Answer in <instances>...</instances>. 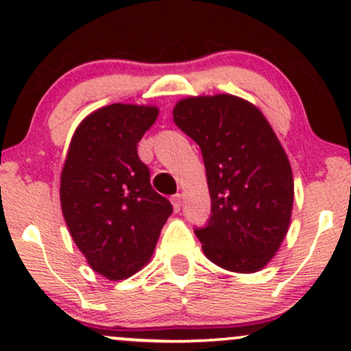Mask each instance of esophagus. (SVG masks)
I'll use <instances>...</instances> for the list:
<instances>
[{
  "label": "esophagus",
  "mask_w": 351,
  "mask_h": 351,
  "mask_svg": "<svg viewBox=\"0 0 351 351\" xmlns=\"http://www.w3.org/2000/svg\"><path fill=\"white\" fill-rule=\"evenodd\" d=\"M181 203H183V201H181V195H180V193H178V195L171 196V204H173V209H175L176 213H178L180 209H181Z\"/></svg>",
  "instance_id": "1"
}]
</instances>
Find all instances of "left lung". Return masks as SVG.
<instances>
[{
    "label": "left lung",
    "instance_id": "1",
    "mask_svg": "<svg viewBox=\"0 0 351 351\" xmlns=\"http://www.w3.org/2000/svg\"><path fill=\"white\" fill-rule=\"evenodd\" d=\"M173 120L203 153L211 217L195 229L211 263L251 274L269 264L289 231L293 176L263 112L229 94L181 99Z\"/></svg>",
    "mask_w": 351,
    "mask_h": 351
}]
</instances>
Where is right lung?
I'll return each instance as SVG.
<instances>
[{"instance_id":"1","label":"right lung","mask_w":351,"mask_h":351,"mask_svg":"<svg viewBox=\"0 0 351 351\" xmlns=\"http://www.w3.org/2000/svg\"><path fill=\"white\" fill-rule=\"evenodd\" d=\"M158 107L112 104L87 115L72 135L60 173V208L79 251L108 280L150 261L171 203L150 184L136 145Z\"/></svg>"}]
</instances>
